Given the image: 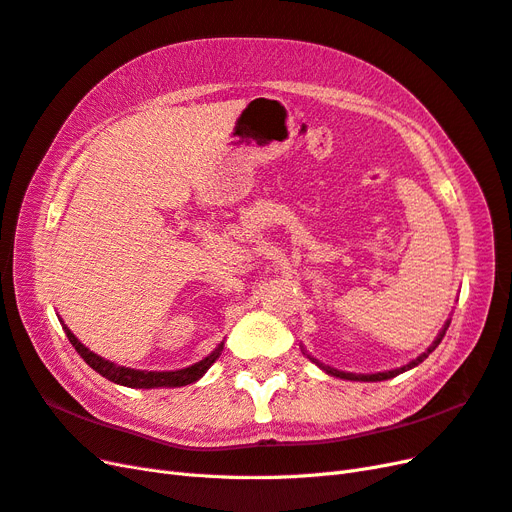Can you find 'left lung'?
<instances>
[{
  "label": "left lung",
  "instance_id": "8db88e82",
  "mask_svg": "<svg viewBox=\"0 0 512 512\" xmlns=\"http://www.w3.org/2000/svg\"><path fill=\"white\" fill-rule=\"evenodd\" d=\"M448 324H451V318H448L446 322H444V327H442V331L438 333V337L433 339V344L423 352V354H418L414 361H410V363H406V365H401V367H397V369H389V371H378V374H350V371H339V369H335V367H329V365H324V363H320L318 359H314L312 354H307L305 352V348H303V354L307 356L309 361L312 363H316L324 374H329V376H335V378H342V380H352V382H382V380H389V378H395V376H399V374H404V371H408V369H412V367H416L418 363H423L427 356L436 350L438 346H440V342H442V337L446 335V329H448Z\"/></svg>",
  "mask_w": 512,
  "mask_h": 512
}]
</instances>
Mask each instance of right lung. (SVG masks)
Masks as SVG:
<instances>
[{"label": "right lung", "instance_id": "obj_1", "mask_svg": "<svg viewBox=\"0 0 512 512\" xmlns=\"http://www.w3.org/2000/svg\"><path fill=\"white\" fill-rule=\"evenodd\" d=\"M59 322H61V318H59ZM61 327H64V333L70 339V344L74 346V350L83 356V361L91 369L98 371L102 378L111 380L115 384H121V386H128V389H177V386L192 384V382L200 380L207 374V369L215 361H218V356L222 354V348H224V342L218 344V348H215L211 354H207L203 361H198L190 367L175 369V371H145V369L121 367L113 361L102 359L100 354L91 352L87 346H83L64 322H61Z\"/></svg>", "mask_w": 512, "mask_h": 512}]
</instances>
